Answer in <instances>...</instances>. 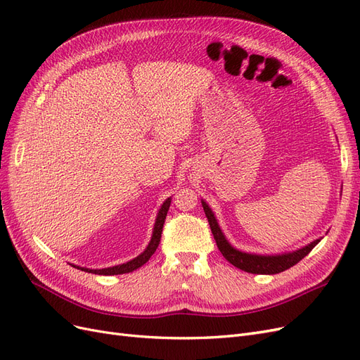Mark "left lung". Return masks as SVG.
Masks as SVG:
<instances>
[{"instance_id":"left-lung-1","label":"left lung","mask_w":360,"mask_h":360,"mask_svg":"<svg viewBox=\"0 0 360 360\" xmlns=\"http://www.w3.org/2000/svg\"><path fill=\"white\" fill-rule=\"evenodd\" d=\"M201 202H202V209L205 212L207 219H209L216 245H217V248H219L221 254L225 257V259L230 261L233 266L248 271V274H257V275L281 274V271H284V270L292 267L294 264H297L299 261L307 257L314 249V246L320 242V238H319V240L309 243L308 246H304L299 250H294V252H290V254H282V255H254V254L240 252V250L234 249L230 243L226 242V238L224 237L219 225H217L216 217H214L213 212L210 210V207L207 205L204 201H201Z\"/></svg>"}]
</instances>
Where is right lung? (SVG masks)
<instances>
[{"mask_svg": "<svg viewBox=\"0 0 360 360\" xmlns=\"http://www.w3.org/2000/svg\"><path fill=\"white\" fill-rule=\"evenodd\" d=\"M169 204H171V198H168L165 202L162 204L160 210L158 213V217H156V224H155L153 236H151V240H150V243H148V246H147L144 252L138 255L136 258L127 261V263H124V264L108 267V269H99V270H91V269L76 267V266H73V267L81 269L84 271H89V274H94V275H123V274H129V271H134V270L139 269L141 266H144L147 261L150 259V257L156 252V249L160 243V236H162V230H163V224H165V219H167Z\"/></svg>", "mask_w": 360, "mask_h": 360, "instance_id": "obj_1", "label": "right lung"}]
</instances>
